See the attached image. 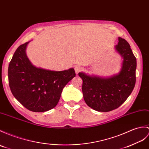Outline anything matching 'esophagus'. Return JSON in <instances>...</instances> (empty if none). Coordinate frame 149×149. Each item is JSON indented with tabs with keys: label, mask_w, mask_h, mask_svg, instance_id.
Segmentation results:
<instances>
[{
	"label": "esophagus",
	"mask_w": 149,
	"mask_h": 149,
	"mask_svg": "<svg viewBox=\"0 0 149 149\" xmlns=\"http://www.w3.org/2000/svg\"><path fill=\"white\" fill-rule=\"evenodd\" d=\"M82 67L80 66V65H76V66H75L74 67V70H75V72L76 74H78L79 72H80L81 70H82Z\"/></svg>",
	"instance_id": "34e87169"
}]
</instances>
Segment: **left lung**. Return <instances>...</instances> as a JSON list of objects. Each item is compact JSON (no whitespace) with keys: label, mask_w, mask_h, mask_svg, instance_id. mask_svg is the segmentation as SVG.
<instances>
[{"label":"left lung","mask_w":149,"mask_h":149,"mask_svg":"<svg viewBox=\"0 0 149 149\" xmlns=\"http://www.w3.org/2000/svg\"><path fill=\"white\" fill-rule=\"evenodd\" d=\"M116 49L124 58L119 74L105 79L79 73L82 79L84 101L96 111L107 112L117 109L128 98L135 86L136 58L129 43L119 37Z\"/></svg>","instance_id":"1"}]
</instances>
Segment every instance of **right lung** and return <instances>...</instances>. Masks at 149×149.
Segmentation results:
<instances>
[{"instance_id": "obj_1", "label": "right lung", "mask_w": 149, "mask_h": 149, "mask_svg": "<svg viewBox=\"0 0 149 149\" xmlns=\"http://www.w3.org/2000/svg\"><path fill=\"white\" fill-rule=\"evenodd\" d=\"M29 42L17 48L8 67L9 85L13 96L30 111L42 112L56 106L61 92L75 76L74 68L60 72L36 68L26 55Z\"/></svg>"}]
</instances>
